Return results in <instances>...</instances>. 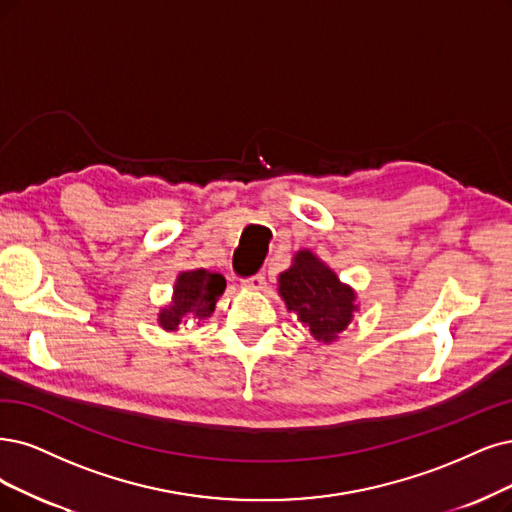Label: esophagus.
<instances>
[{
  "instance_id": "1",
  "label": "esophagus",
  "mask_w": 512,
  "mask_h": 512,
  "mask_svg": "<svg viewBox=\"0 0 512 512\" xmlns=\"http://www.w3.org/2000/svg\"><path fill=\"white\" fill-rule=\"evenodd\" d=\"M266 276L263 274H255V276H251V278H246V280H242V287L244 289H249V291H263L266 289Z\"/></svg>"
}]
</instances>
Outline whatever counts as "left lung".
I'll list each match as a JSON object with an SVG mask.
<instances>
[{
    "mask_svg": "<svg viewBox=\"0 0 512 512\" xmlns=\"http://www.w3.org/2000/svg\"><path fill=\"white\" fill-rule=\"evenodd\" d=\"M278 295L318 344H333L358 312L356 291L310 249L297 251L278 276Z\"/></svg>",
    "mask_w": 512,
    "mask_h": 512,
    "instance_id": "8db88e82",
    "label": "left lung"
}]
</instances>
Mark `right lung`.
Segmentation results:
<instances>
[{
  "mask_svg": "<svg viewBox=\"0 0 512 512\" xmlns=\"http://www.w3.org/2000/svg\"><path fill=\"white\" fill-rule=\"evenodd\" d=\"M225 291V278L211 270L181 272L173 285V297L158 312V325L164 331H177L187 323H204L215 312Z\"/></svg>",
  "mask_w": 512,
  "mask_h": 512,
  "instance_id": "1",
  "label": "right lung"
}]
</instances>
